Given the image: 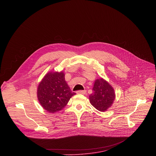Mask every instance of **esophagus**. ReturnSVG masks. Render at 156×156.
<instances>
[{
	"mask_svg": "<svg viewBox=\"0 0 156 156\" xmlns=\"http://www.w3.org/2000/svg\"><path fill=\"white\" fill-rule=\"evenodd\" d=\"M76 93L77 94H86V91L85 90H84V91H83V90H79V91H77Z\"/></svg>",
	"mask_w": 156,
	"mask_h": 156,
	"instance_id": "obj_1",
	"label": "esophagus"
}]
</instances>
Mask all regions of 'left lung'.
Returning a JSON list of instances; mask_svg holds the SVG:
<instances>
[{
  "mask_svg": "<svg viewBox=\"0 0 156 156\" xmlns=\"http://www.w3.org/2000/svg\"><path fill=\"white\" fill-rule=\"evenodd\" d=\"M93 93L89 97L91 104L101 112L111 107L115 98L114 89L102 78L95 80Z\"/></svg>",
  "mask_w": 156,
  "mask_h": 156,
  "instance_id": "1",
  "label": "left lung"
}]
</instances>
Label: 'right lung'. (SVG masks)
<instances>
[{"label":"right lung","instance_id":"add662e5","mask_svg":"<svg viewBox=\"0 0 156 156\" xmlns=\"http://www.w3.org/2000/svg\"><path fill=\"white\" fill-rule=\"evenodd\" d=\"M75 94L66 83L63 71L48 72L42 79L37 89L39 102L49 113L62 110Z\"/></svg>","mask_w":156,"mask_h":156}]
</instances>
